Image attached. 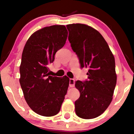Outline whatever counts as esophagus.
<instances>
[{
	"label": "esophagus",
	"instance_id": "34e87169",
	"mask_svg": "<svg viewBox=\"0 0 134 134\" xmlns=\"http://www.w3.org/2000/svg\"><path fill=\"white\" fill-rule=\"evenodd\" d=\"M74 84H75V81H74V79H70V81H69L70 87H73L74 86Z\"/></svg>",
	"mask_w": 134,
	"mask_h": 134
}]
</instances>
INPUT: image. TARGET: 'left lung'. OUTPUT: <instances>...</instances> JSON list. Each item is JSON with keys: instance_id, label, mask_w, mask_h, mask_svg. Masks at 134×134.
<instances>
[{"instance_id": "left-lung-1", "label": "left lung", "mask_w": 134, "mask_h": 134, "mask_svg": "<svg viewBox=\"0 0 134 134\" xmlns=\"http://www.w3.org/2000/svg\"><path fill=\"white\" fill-rule=\"evenodd\" d=\"M66 26L69 41L81 68L89 69L87 80L75 83L80 93L74 103L76 113L83 119L95 118L105 112L112 100L117 79L114 56L96 29L81 24Z\"/></svg>"}]
</instances>
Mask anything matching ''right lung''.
Here are the masks:
<instances>
[{"label":"right lung","mask_w":134,"mask_h":134,"mask_svg":"<svg viewBox=\"0 0 134 134\" xmlns=\"http://www.w3.org/2000/svg\"><path fill=\"white\" fill-rule=\"evenodd\" d=\"M67 36L64 25L45 27L31 35L22 52L20 85L28 106L41 116L57 114L67 93L69 78L49 76L48 65L65 45Z\"/></svg>","instance_id":"add662e5"}]
</instances>
